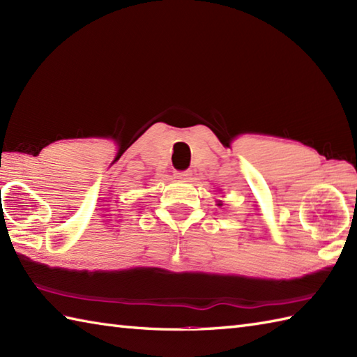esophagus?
Wrapping results in <instances>:
<instances>
[{
	"instance_id": "obj_1",
	"label": "esophagus",
	"mask_w": 357,
	"mask_h": 357,
	"mask_svg": "<svg viewBox=\"0 0 357 357\" xmlns=\"http://www.w3.org/2000/svg\"><path fill=\"white\" fill-rule=\"evenodd\" d=\"M192 176V172L190 170H185V172H174V178L176 179H183V181H185V179H188Z\"/></svg>"
}]
</instances>
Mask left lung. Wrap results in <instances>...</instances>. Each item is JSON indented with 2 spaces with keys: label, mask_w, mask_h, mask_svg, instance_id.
Masks as SVG:
<instances>
[{
  "label": "left lung",
  "mask_w": 357,
  "mask_h": 357,
  "mask_svg": "<svg viewBox=\"0 0 357 357\" xmlns=\"http://www.w3.org/2000/svg\"><path fill=\"white\" fill-rule=\"evenodd\" d=\"M218 206H222V204H218Z\"/></svg>",
  "instance_id": "1"
}]
</instances>
